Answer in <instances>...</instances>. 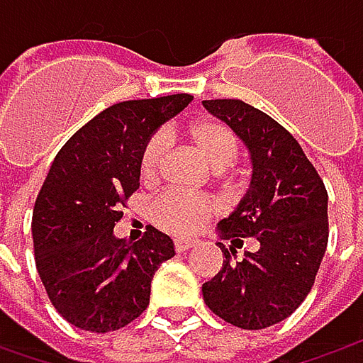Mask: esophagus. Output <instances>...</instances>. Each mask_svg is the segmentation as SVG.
<instances>
[{"mask_svg": "<svg viewBox=\"0 0 363 363\" xmlns=\"http://www.w3.org/2000/svg\"><path fill=\"white\" fill-rule=\"evenodd\" d=\"M200 240L198 238H177L175 240V250L177 252H184V250H189V248H194V246H198Z\"/></svg>", "mask_w": 363, "mask_h": 363, "instance_id": "obj_1", "label": "esophagus"}]
</instances>
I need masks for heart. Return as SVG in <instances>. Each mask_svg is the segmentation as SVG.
I'll return each instance as SVG.
<instances>
[{"label": "heart", "instance_id": "1", "mask_svg": "<svg viewBox=\"0 0 363 363\" xmlns=\"http://www.w3.org/2000/svg\"><path fill=\"white\" fill-rule=\"evenodd\" d=\"M186 137L212 169H226L238 155V139L228 125L216 119H198L186 127ZM165 157V139L160 133L151 135L139 155V174L143 182H155ZM218 212V203L210 198H198L184 191H165L151 206V220L161 230L188 236L200 230L203 222Z\"/></svg>", "mask_w": 363, "mask_h": 363}]
</instances>
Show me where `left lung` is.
<instances>
[{
    "label": "left lung",
    "mask_w": 363,
    "mask_h": 363,
    "mask_svg": "<svg viewBox=\"0 0 363 363\" xmlns=\"http://www.w3.org/2000/svg\"><path fill=\"white\" fill-rule=\"evenodd\" d=\"M248 147L252 179L238 208L220 220L224 240L257 238L255 252L224 262L202 285L212 313L242 329H264L286 319L309 295L328 248V189L297 139L267 113L236 99L203 101Z\"/></svg>",
    "instance_id": "obj_1"
}]
</instances>
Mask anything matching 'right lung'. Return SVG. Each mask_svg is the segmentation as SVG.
I'll return each instance as SVG.
<instances>
[{
  "mask_svg": "<svg viewBox=\"0 0 363 363\" xmlns=\"http://www.w3.org/2000/svg\"><path fill=\"white\" fill-rule=\"evenodd\" d=\"M191 94L125 101L99 113L58 151L32 216L35 269L54 309L74 328L106 333L149 305L151 279L174 240L147 226L141 240L115 238L121 208L139 188V155Z\"/></svg>",
  "mask_w": 363,
  "mask_h": 363,
  "instance_id": "obj_1",
  "label": "right lung"
}]
</instances>
